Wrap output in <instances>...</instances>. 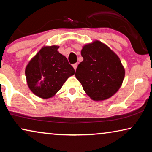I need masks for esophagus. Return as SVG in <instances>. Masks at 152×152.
<instances>
[{"instance_id": "34e87169", "label": "esophagus", "mask_w": 152, "mask_h": 152, "mask_svg": "<svg viewBox=\"0 0 152 152\" xmlns=\"http://www.w3.org/2000/svg\"><path fill=\"white\" fill-rule=\"evenodd\" d=\"M72 66H73V68H74V70H76V68H77V66H78V63H75V64H74L73 65H72Z\"/></svg>"}]
</instances>
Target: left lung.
<instances>
[{
	"label": "left lung",
	"instance_id": "obj_1",
	"mask_svg": "<svg viewBox=\"0 0 152 152\" xmlns=\"http://www.w3.org/2000/svg\"><path fill=\"white\" fill-rule=\"evenodd\" d=\"M84 60L75 76L84 91L94 101H103L116 93L121 86L125 69L119 58L104 43L95 41L81 51Z\"/></svg>",
	"mask_w": 152,
	"mask_h": 152
}]
</instances>
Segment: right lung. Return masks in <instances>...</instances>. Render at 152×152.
<instances>
[{"label":"right lung","instance_id":"1","mask_svg":"<svg viewBox=\"0 0 152 152\" xmlns=\"http://www.w3.org/2000/svg\"><path fill=\"white\" fill-rule=\"evenodd\" d=\"M58 48L57 45L43 47L25 69L28 86L42 99L54 96L66 80L75 73L67 58L58 52Z\"/></svg>","mask_w":152,"mask_h":152}]
</instances>
